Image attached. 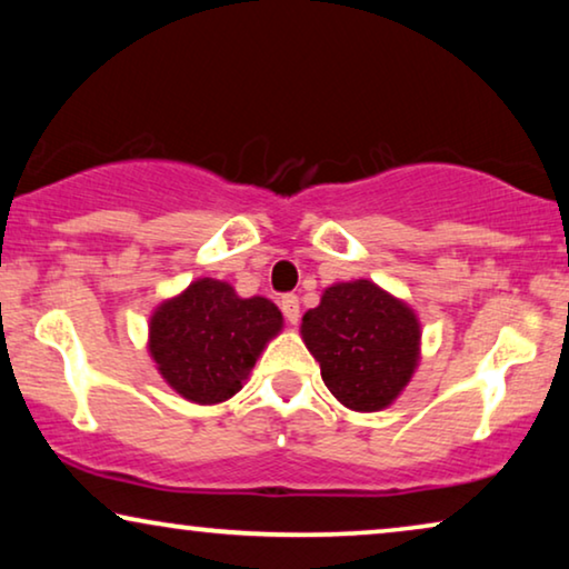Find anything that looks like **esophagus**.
I'll use <instances>...</instances> for the list:
<instances>
[{
    "instance_id": "obj_1",
    "label": "esophagus",
    "mask_w": 569,
    "mask_h": 569,
    "mask_svg": "<svg viewBox=\"0 0 569 569\" xmlns=\"http://www.w3.org/2000/svg\"><path fill=\"white\" fill-rule=\"evenodd\" d=\"M279 308H282V313H284V318L290 323H298V318H300V300H298V295H282V300H279Z\"/></svg>"
}]
</instances>
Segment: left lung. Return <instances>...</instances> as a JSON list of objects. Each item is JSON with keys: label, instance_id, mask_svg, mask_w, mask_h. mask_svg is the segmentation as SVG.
Listing matches in <instances>:
<instances>
[{"label": "left lung", "instance_id": "obj_1", "mask_svg": "<svg viewBox=\"0 0 569 569\" xmlns=\"http://www.w3.org/2000/svg\"><path fill=\"white\" fill-rule=\"evenodd\" d=\"M302 341L326 388L355 411L386 409L419 360L417 316L368 279L329 287L302 316Z\"/></svg>", "mask_w": 569, "mask_h": 569}]
</instances>
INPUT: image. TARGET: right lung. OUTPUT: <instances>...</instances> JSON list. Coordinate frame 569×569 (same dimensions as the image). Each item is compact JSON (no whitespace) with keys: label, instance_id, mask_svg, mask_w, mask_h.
Returning <instances> with one entry per match:
<instances>
[{"label":"right lung","instance_id":"obj_1","mask_svg":"<svg viewBox=\"0 0 569 569\" xmlns=\"http://www.w3.org/2000/svg\"><path fill=\"white\" fill-rule=\"evenodd\" d=\"M279 329L282 313L274 302L243 300L230 284L207 277L154 310L150 352L183 399L220 403L240 391Z\"/></svg>","mask_w":569,"mask_h":569}]
</instances>
